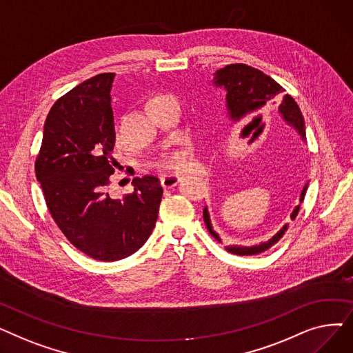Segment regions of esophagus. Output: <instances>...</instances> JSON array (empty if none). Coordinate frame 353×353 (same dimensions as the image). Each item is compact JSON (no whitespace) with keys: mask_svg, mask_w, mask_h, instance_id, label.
I'll return each mask as SVG.
<instances>
[{"mask_svg":"<svg viewBox=\"0 0 353 353\" xmlns=\"http://www.w3.org/2000/svg\"><path fill=\"white\" fill-rule=\"evenodd\" d=\"M179 181H180V176L179 174H164L160 179V183H161V186L164 189L174 188Z\"/></svg>","mask_w":353,"mask_h":353,"instance_id":"1","label":"esophagus"}]
</instances>
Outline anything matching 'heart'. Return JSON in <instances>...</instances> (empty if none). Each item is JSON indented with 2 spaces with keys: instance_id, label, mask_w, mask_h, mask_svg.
Masks as SVG:
<instances>
[{
  "instance_id": "heart-1",
  "label": "heart",
  "mask_w": 353,
  "mask_h": 353,
  "mask_svg": "<svg viewBox=\"0 0 353 353\" xmlns=\"http://www.w3.org/2000/svg\"><path fill=\"white\" fill-rule=\"evenodd\" d=\"M161 96H154L150 97L145 101V107L150 105L154 100H157ZM116 137L119 139V134H116ZM189 157H190V152L189 148L183 147V148H176V150H170V152H164L161 153L153 163L154 167L161 170H169V172H177L181 170L186 167V164L189 163Z\"/></svg>"
}]
</instances>
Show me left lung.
Masks as SVG:
<instances>
[{
    "label": "left lung",
    "mask_w": 353,
    "mask_h": 353,
    "mask_svg": "<svg viewBox=\"0 0 353 353\" xmlns=\"http://www.w3.org/2000/svg\"><path fill=\"white\" fill-rule=\"evenodd\" d=\"M213 80L216 87H223L226 90L228 111L233 121L242 120L243 117L256 113V111L277 107L285 121L298 130L301 137L306 140L305 120L301 113L299 105L296 104V101L289 94H285V88L279 83H276L272 77L266 76L263 71L246 64H229L225 68L217 70ZM306 190H307V183L305 184L301 192V197H299L301 203L305 199ZM299 209H301V205H298L293 209L290 214L292 220H294V217L298 216ZM203 219H205V223L210 234L216 240H219V242H221L219 234L212 228L208 208L203 209ZM286 230H288V225H285L265 243L256 245V246H228L226 250L239 256L259 254L272 248L274 243L279 242Z\"/></svg>",
    "instance_id": "8db88e82"
}]
</instances>
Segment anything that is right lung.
<instances>
[{
    "label": "right lung",
    "mask_w": 353,
    "mask_h": 353,
    "mask_svg": "<svg viewBox=\"0 0 353 353\" xmlns=\"http://www.w3.org/2000/svg\"><path fill=\"white\" fill-rule=\"evenodd\" d=\"M103 72L70 90L51 107L35 160L47 208L68 242L101 262L136 253L152 234L163 189L153 176L134 177V190L113 199L107 186L117 161L111 84Z\"/></svg>",
    "instance_id": "right-lung-1"
}]
</instances>
